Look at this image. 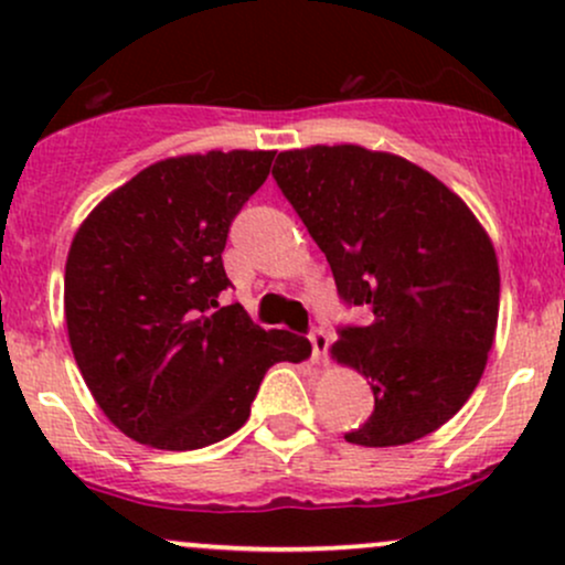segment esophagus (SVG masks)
<instances>
[{"mask_svg":"<svg viewBox=\"0 0 565 565\" xmlns=\"http://www.w3.org/2000/svg\"><path fill=\"white\" fill-rule=\"evenodd\" d=\"M310 345H313V359L319 361V359H323V355H327V350H329V334L323 332L321 327H313L310 329Z\"/></svg>","mask_w":565,"mask_h":565,"instance_id":"obj_1","label":"esophagus"}]
</instances>
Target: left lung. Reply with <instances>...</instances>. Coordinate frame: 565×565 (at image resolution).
<instances>
[{"label":"left lung","mask_w":565,"mask_h":565,"mask_svg":"<svg viewBox=\"0 0 565 565\" xmlns=\"http://www.w3.org/2000/svg\"><path fill=\"white\" fill-rule=\"evenodd\" d=\"M274 178L340 300L369 310L332 345L374 393L345 440L401 446L438 430L476 391L497 332L499 265L481 223L423 167L361 146L284 151Z\"/></svg>","instance_id":"left-lung-1"}]
</instances>
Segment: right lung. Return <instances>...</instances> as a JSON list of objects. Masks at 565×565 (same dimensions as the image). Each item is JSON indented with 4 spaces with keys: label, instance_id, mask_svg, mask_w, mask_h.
<instances>
[{
    "label": "right lung",
    "instance_id": "obj_1",
    "mask_svg": "<svg viewBox=\"0 0 565 565\" xmlns=\"http://www.w3.org/2000/svg\"><path fill=\"white\" fill-rule=\"evenodd\" d=\"M274 151L164 159L95 206L66 263V327L79 372L111 423L153 449L217 444L249 419L278 361L310 342L265 332L238 302L223 249Z\"/></svg>",
    "mask_w": 565,
    "mask_h": 565
}]
</instances>
